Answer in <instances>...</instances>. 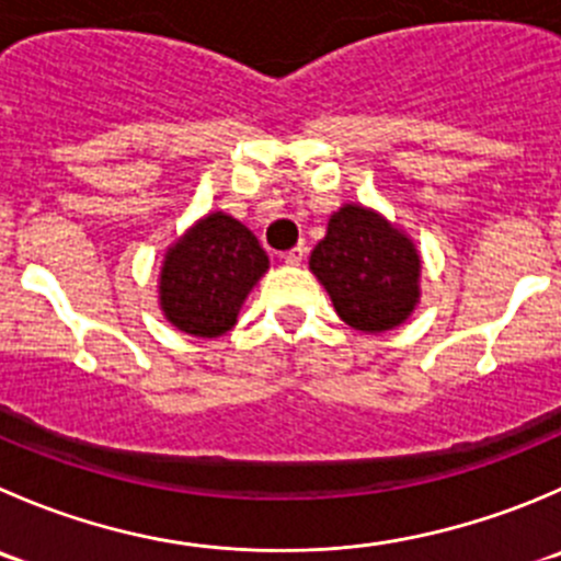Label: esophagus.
I'll return each instance as SVG.
<instances>
[{"mask_svg": "<svg viewBox=\"0 0 561 561\" xmlns=\"http://www.w3.org/2000/svg\"><path fill=\"white\" fill-rule=\"evenodd\" d=\"M304 252H307V249H304V247H293L290 252H282L279 257L285 260L287 265H301V260H304Z\"/></svg>", "mask_w": 561, "mask_h": 561, "instance_id": "esophagus-1", "label": "esophagus"}]
</instances>
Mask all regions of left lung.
Masks as SVG:
<instances>
[{"mask_svg":"<svg viewBox=\"0 0 561 561\" xmlns=\"http://www.w3.org/2000/svg\"><path fill=\"white\" fill-rule=\"evenodd\" d=\"M309 268L329 290L336 314L369 334L400 325L419 298L413 243L362 205H345L331 216Z\"/></svg>","mask_w":561,"mask_h":561,"instance_id":"obj_1","label":"left lung"}]
</instances>
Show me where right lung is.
<instances>
[{
	"instance_id": "obj_1",
	"label": "right lung",
	"mask_w": 561,
	"mask_h": 561,
	"mask_svg": "<svg viewBox=\"0 0 561 561\" xmlns=\"http://www.w3.org/2000/svg\"><path fill=\"white\" fill-rule=\"evenodd\" d=\"M268 271V254L232 216L210 214L170 249L161 268V309L194 336H221Z\"/></svg>"
}]
</instances>
